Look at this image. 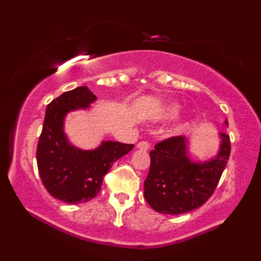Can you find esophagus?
Returning <instances> with one entry per match:
<instances>
[{
	"instance_id": "1",
	"label": "esophagus",
	"mask_w": 261,
	"mask_h": 261,
	"mask_svg": "<svg viewBox=\"0 0 261 261\" xmlns=\"http://www.w3.org/2000/svg\"><path fill=\"white\" fill-rule=\"evenodd\" d=\"M137 147L139 148V150H144V151H146V150H148V148H150V144H148L147 142H139L138 144H137Z\"/></svg>"
}]
</instances>
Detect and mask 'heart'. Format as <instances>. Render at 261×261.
<instances>
[{
  "mask_svg": "<svg viewBox=\"0 0 261 261\" xmlns=\"http://www.w3.org/2000/svg\"><path fill=\"white\" fill-rule=\"evenodd\" d=\"M180 110H181V107L179 105H176V103H172V105L166 106L163 110L159 111L158 115H156V118H158V119L172 118V117H174V116L179 114Z\"/></svg>",
  "mask_w": 261,
  "mask_h": 261,
  "instance_id": "b5f03b06",
  "label": "heart"
}]
</instances>
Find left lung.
Wrapping results in <instances>:
<instances>
[{"instance_id": "1", "label": "left lung", "mask_w": 261, "mask_h": 261, "mask_svg": "<svg viewBox=\"0 0 261 261\" xmlns=\"http://www.w3.org/2000/svg\"><path fill=\"white\" fill-rule=\"evenodd\" d=\"M221 150L206 163H192L186 140L174 136L160 140L150 152V171L144 181V197L155 212L186 214L203 205L216 189L231 152L230 136L222 132Z\"/></svg>"}]
</instances>
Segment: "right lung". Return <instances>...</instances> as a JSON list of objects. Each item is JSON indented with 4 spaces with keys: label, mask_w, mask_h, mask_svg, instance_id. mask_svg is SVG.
<instances>
[{
    "label": "right lung",
    "mask_w": 261,
    "mask_h": 261,
    "mask_svg": "<svg viewBox=\"0 0 261 261\" xmlns=\"http://www.w3.org/2000/svg\"><path fill=\"white\" fill-rule=\"evenodd\" d=\"M96 96L77 87L48 103L37 145V165L44 187L51 195L66 203L88 202L101 190L103 176L116 160L134 148V144L103 142L100 147L84 151L73 147L63 131L68 111L86 108Z\"/></svg>",
    "instance_id": "1"
}]
</instances>
